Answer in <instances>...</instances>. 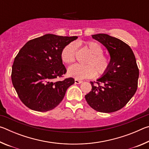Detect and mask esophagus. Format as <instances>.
Returning a JSON list of instances; mask_svg holds the SVG:
<instances>
[{
    "mask_svg": "<svg viewBox=\"0 0 149 149\" xmlns=\"http://www.w3.org/2000/svg\"><path fill=\"white\" fill-rule=\"evenodd\" d=\"M82 82H83L82 81L79 80V79H75V84H81Z\"/></svg>",
    "mask_w": 149,
    "mask_h": 149,
    "instance_id": "34e87169",
    "label": "esophagus"
}]
</instances>
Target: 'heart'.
<instances>
[{"mask_svg": "<svg viewBox=\"0 0 149 149\" xmlns=\"http://www.w3.org/2000/svg\"><path fill=\"white\" fill-rule=\"evenodd\" d=\"M85 47L91 54L85 61L87 65L75 64L69 68L68 74L70 76L77 79L90 78L97 75L100 76L104 75L109 69L110 61L108 58L103 54L104 50L101 45L97 42L89 41L85 42ZM76 45L70 42L63 48L61 51V58L65 64H70L74 62L76 55Z\"/></svg>", "mask_w": 149, "mask_h": 149, "instance_id": "obj_1", "label": "heart"}]
</instances>
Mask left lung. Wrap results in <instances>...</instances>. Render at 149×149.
<instances>
[{
  "instance_id": "1",
  "label": "left lung",
  "mask_w": 149,
  "mask_h": 149,
  "mask_svg": "<svg viewBox=\"0 0 149 149\" xmlns=\"http://www.w3.org/2000/svg\"><path fill=\"white\" fill-rule=\"evenodd\" d=\"M92 37L107 48L110 56L109 69L94 83L85 96L91 107L100 112L110 113L125 107L137 89L139 68L135 55L129 45L107 34Z\"/></svg>"
}]
</instances>
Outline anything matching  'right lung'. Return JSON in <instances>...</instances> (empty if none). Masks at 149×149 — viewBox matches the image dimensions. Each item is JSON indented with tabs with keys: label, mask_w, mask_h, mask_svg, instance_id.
Returning <instances> with one entry per match:
<instances>
[{
	"label": "right lung",
	"mask_w": 149,
	"mask_h": 149,
	"mask_svg": "<svg viewBox=\"0 0 149 149\" xmlns=\"http://www.w3.org/2000/svg\"><path fill=\"white\" fill-rule=\"evenodd\" d=\"M77 39V36L46 34L30 40L19 50L14 58L11 77L19 99L27 107L47 112L54 109L64 99L74 79L53 80L66 73L61 51Z\"/></svg>",
	"instance_id": "obj_1"
}]
</instances>
